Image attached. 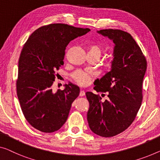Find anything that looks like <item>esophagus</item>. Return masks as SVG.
Here are the masks:
<instances>
[{
    "mask_svg": "<svg viewBox=\"0 0 160 160\" xmlns=\"http://www.w3.org/2000/svg\"><path fill=\"white\" fill-rule=\"evenodd\" d=\"M85 95V92L84 91V90H80V96H84Z\"/></svg>",
    "mask_w": 160,
    "mask_h": 160,
    "instance_id": "1",
    "label": "esophagus"
}]
</instances>
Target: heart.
<instances>
[{"label": "heart", "instance_id": "b5f03b06", "mask_svg": "<svg viewBox=\"0 0 160 160\" xmlns=\"http://www.w3.org/2000/svg\"><path fill=\"white\" fill-rule=\"evenodd\" d=\"M88 52H93L100 56L101 54V47L99 44H90L88 47ZM91 75L83 71H77L73 74V78L75 81L80 85H86L90 82L91 80Z\"/></svg>", "mask_w": 160, "mask_h": 160}]
</instances>
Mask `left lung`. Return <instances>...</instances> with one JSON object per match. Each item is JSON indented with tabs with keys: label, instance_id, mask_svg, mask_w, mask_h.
Wrapping results in <instances>:
<instances>
[{
	"label": "left lung",
	"instance_id": "8db88e82",
	"mask_svg": "<svg viewBox=\"0 0 160 160\" xmlns=\"http://www.w3.org/2000/svg\"><path fill=\"white\" fill-rule=\"evenodd\" d=\"M98 34L113 40V59L111 70L95 81L97 92H108V100L87 92L90 103L87 119L95 134L111 137L132 124L142 102V82L147 60L141 48L128 33L119 29H103Z\"/></svg>",
	"mask_w": 160,
	"mask_h": 160
}]
</instances>
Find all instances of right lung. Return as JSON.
<instances>
[{
  "instance_id": "obj_1",
  "label": "right lung",
  "mask_w": 160,
  "mask_h": 160,
  "mask_svg": "<svg viewBox=\"0 0 160 160\" xmlns=\"http://www.w3.org/2000/svg\"><path fill=\"white\" fill-rule=\"evenodd\" d=\"M90 31L52 23L38 28L25 43L18 59L16 91L23 116L36 129L54 132L66 122L80 88L69 83L54 92L52 85L64 64L66 47Z\"/></svg>"
}]
</instances>
